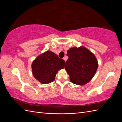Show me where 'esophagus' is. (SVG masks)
Masks as SVG:
<instances>
[{
  "instance_id": "obj_1",
  "label": "esophagus",
  "mask_w": 122,
  "mask_h": 122,
  "mask_svg": "<svg viewBox=\"0 0 122 122\" xmlns=\"http://www.w3.org/2000/svg\"><path fill=\"white\" fill-rule=\"evenodd\" d=\"M63 59L64 60V61H66L67 60V59H68V57H67V56H65L64 58H63Z\"/></svg>"
}]
</instances>
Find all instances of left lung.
Wrapping results in <instances>:
<instances>
[{
  "instance_id": "8db88e82",
  "label": "left lung",
  "mask_w": 122,
  "mask_h": 122,
  "mask_svg": "<svg viewBox=\"0 0 122 122\" xmlns=\"http://www.w3.org/2000/svg\"><path fill=\"white\" fill-rule=\"evenodd\" d=\"M65 69L71 82L82 86L93 78L98 67L95 55L86 47H74L67 51Z\"/></svg>"
}]
</instances>
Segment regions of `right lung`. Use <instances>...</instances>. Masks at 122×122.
I'll return each mask as SVG.
<instances>
[{
  "instance_id": "obj_1",
  "label": "right lung",
  "mask_w": 122,
  "mask_h": 122,
  "mask_svg": "<svg viewBox=\"0 0 122 122\" xmlns=\"http://www.w3.org/2000/svg\"><path fill=\"white\" fill-rule=\"evenodd\" d=\"M65 61L50 51L40 55L32 62L33 75L43 84L49 83L55 80L58 70L64 68Z\"/></svg>"
}]
</instances>
